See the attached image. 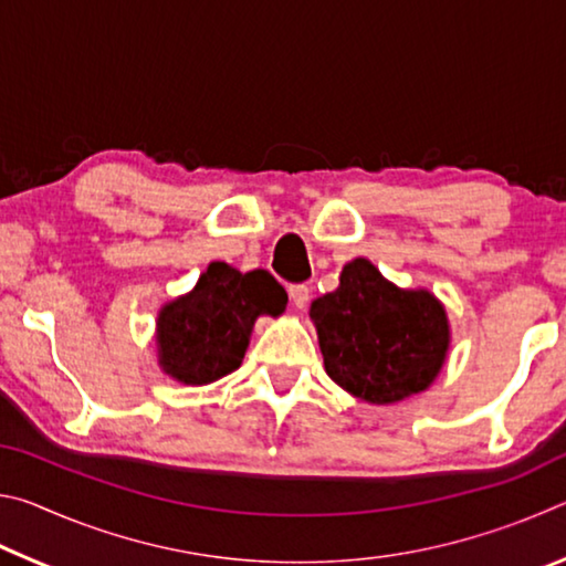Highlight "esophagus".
<instances>
[{"label": "esophagus", "mask_w": 566, "mask_h": 566, "mask_svg": "<svg viewBox=\"0 0 566 566\" xmlns=\"http://www.w3.org/2000/svg\"><path fill=\"white\" fill-rule=\"evenodd\" d=\"M310 296H312V290L306 284H292L290 286V300L300 312L306 310V304H310Z\"/></svg>", "instance_id": "esophagus-1"}]
</instances>
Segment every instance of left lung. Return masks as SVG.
Segmentation results:
<instances>
[{"instance_id":"left-lung-1","label":"left lung","mask_w":566,"mask_h":566,"mask_svg":"<svg viewBox=\"0 0 566 566\" xmlns=\"http://www.w3.org/2000/svg\"><path fill=\"white\" fill-rule=\"evenodd\" d=\"M324 369L367 405H397L427 391L442 371L452 327L429 290H401L375 264H344L339 286L310 306Z\"/></svg>"}]
</instances>
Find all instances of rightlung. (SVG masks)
Wrapping results in <instances>:
<instances>
[{"instance_id": "right-lung-1", "label": "right lung", "mask_w": 566, "mask_h": 566, "mask_svg": "<svg viewBox=\"0 0 566 566\" xmlns=\"http://www.w3.org/2000/svg\"><path fill=\"white\" fill-rule=\"evenodd\" d=\"M284 310L286 292L270 272L242 274L212 262L187 294L161 304L155 324L159 369L185 387L212 385L239 369L254 322Z\"/></svg>"}]
</instances>
